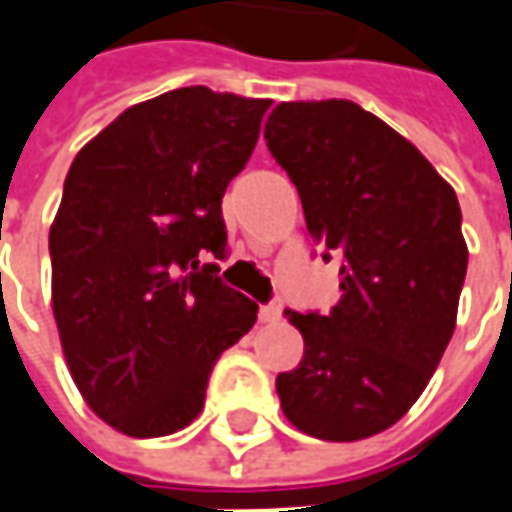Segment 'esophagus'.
<instances>
[{"label": "esophagus", "mask_w": 512, "mask_h": 512, "mask_svg": "<svg viewBox=\"0 0 512 512\" xmlns=\"http://www.w3.org/2000/svg\"><path fill=\"white\" fill-rule=\"evenodd\" d=\"M280 316H283V302L280 300H271L269 305L260 308V322H277Z\"/></svg>", "instance_id": "obj_1"}]
</instances>
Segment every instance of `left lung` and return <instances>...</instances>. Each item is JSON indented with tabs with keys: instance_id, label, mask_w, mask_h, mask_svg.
Segmentation results:
<instances>
[{
	"instance_id": "1",
	"label": "left lung",
	"mask_w": 512,
	"mask_h": 512,
	"mask_svg": "<svg viewBox=\"0 0 512 512\" xmlns=\"http://www.w3.org/2000/svg\"><path fill=\"white\" fill-rule=\"evenodd\" d=\"M263 137L322 257H342L330 314L285 311L305 353L277 375L280 406L319 440L373 437L409 412L451 342L468 269L460 201L409 139L350 100L280 103Z\"/></svg>"
}]
</instances>
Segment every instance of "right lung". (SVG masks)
<instances>
[{
	"instance_id": "right-lung-1",
	"label": "right lung",
	"mask_w": 512,
	"mask_h": 512,
	"mask_svg": "<svg viewBox=\"0 0 512 512\" xmlns=\"http://www.w3.org/2000/svg\"><path fill=\"white\" fill-rule=\"evenodd\" d=\"M271 100L184 86L125 109L66 173L50 229L52 314L66 367L128 437L190 426L218 356L257 305L218 277L221 198Z\"/></svg>"
}]
</instances>
